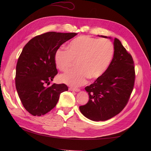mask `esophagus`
Masks as SVG:
<instances>
[{
    "label": "esophagus",
    "instance_id": "1",
    "mask_svg": "<svg viewBox=\"0 0 151 151\" xmlns=\"http://www.w3.org/2000/svg\"><path fill=\"white\" fill-rule=\"evenodd\" d=\"M68 89H69L70 91H76V92H79V91H81L80 89H78V88H68Z\"/></svg>",
    "mask_w": 151,
    "mask_h": 151
}]
</instances>
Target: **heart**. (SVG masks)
<instances>
[{
    "instance_id": "1",
    "label": "heart",
    "mask_w": 151,
    "mask_h": 151,
    "mask_svg": "<svg viewBox=\"0 0 151 151\" xmlns=\"http://www.w3.org/2000/svg\"><path fill=\"white\" fill-rule=\"evenodd\" d=\"M114 55L113 43L106 38L81 36L67 45V50L58 49L54 55L57 67L67 72L77 62V69L60 76V81L71 86L85 84L89 79L101 77L110 65Z\"/></svg>"
}]
</instances>
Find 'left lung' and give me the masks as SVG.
Segmentation results:
<instances>
[{
  "label": "left lung",
  "mask_w": 151,
  "mask_h": 151,
  "mask_svg": "<svg viewBox=\"0 0 151 151\" xmlns=\"http://www.w3.org/2000/svg\"><path fill=\"white\" fill-rule=\"evenodd\" d=\"M114 50L113 60L106 72L85 88L89 99L80 106L79 109L93 121H105L120 113L134 89L135 72L133 58L117 38L114 39Z\"/></svg>",
  "instance_id": "8db88e82"
}]
</instances>
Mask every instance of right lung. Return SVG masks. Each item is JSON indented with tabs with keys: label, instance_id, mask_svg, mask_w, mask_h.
I'll use <instances>...</instances> for the list:
<instances>
[{
	"label": "right lung",
	"instance_id": "obj_1",
	"mask_svg": "<svg viewBox=\"0 0 151 151\" xmlns=\"http://www.w3.org/2000/svg\"><path fill=\"white\" fill-rule=\"evenodd\" d=\"M77 35L47 32L30 40L22 49L16 65V88L22 105L32 115H43L52 110L60 94L68 91L65 84L47 86L58 74L56 50Z\"/></svg>",
	"mask_w": 151,
	"mask_h": 151
}]
</instances>
